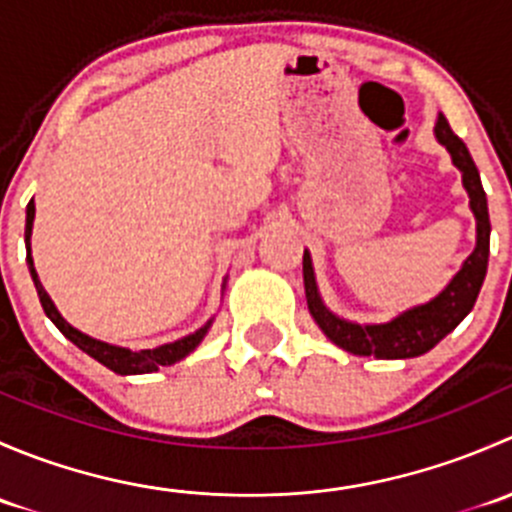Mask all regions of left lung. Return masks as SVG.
Segmentation results:
<instances>
[{
    "label": "left lung",
    "instance_id": "obj_1",
    "mask_svg": "<svg viewBox=\"0 0 512 512\" xmlns=\"http://www.w3.org/2000/svg\"><path fill=\"white\" fill-rule=\"evenodd\" d=\"M433 133H436V141L451 153L453 165L461 170L463 188L471 200L468 205H471V213L476 218V247L463 260L461 270L451 277V282L436 297L404 309L394 319L381 324L349 322V319L334 314L319 294L312 255H309V250H304L302 275L309 314L319 324V329L327 334L329 342H334L349 354L376 356V359H414V356L431 352L446 334H451L468 317V312L476 304L480 287H483L490 255V218L480 173L466 143L451 131L443 113H438Z\"/></svg>",
    "mask_w": 512,
    "mask_h": 512
}]
</instances>
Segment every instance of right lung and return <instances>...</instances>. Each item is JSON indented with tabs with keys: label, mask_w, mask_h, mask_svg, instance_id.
<instances>
[{
	"label": "right lung",
	"mask_w": 512,
	"mask_h": 512,
	"mask_svg": "<svg viewBox=\"0 0 512 512\" xmlns=\"http://www.w3.org/2000/svg\"><path fill=\"white\" fill-rule=\"evenodd\" d=\"M34 213H36L34 200H29V205H27V227H24V242H27V265H29V272H32L36 294H39V302H41V307H44L46 317H49L51 322L56 324V329H59V332L64 334L69 342H74L76 347L81 349V352H86L91 356V359H96L98 364H103L106 369L116 371V374H121V376L151 374V371H158V366H170V364H175V361L185 359V356H188L190 352H195V347L203 342L205 334H208V329L213 327L215 317L208 319L203 327L195 329V332L188 334V337L175 339V342H170V344H160V347H156V349L116 347V344L101 342V339H94V337H89V334L79 332L76 327H71V324L66 322L64 317H61V312L56 309V304L51 302V297L46 294V289H44V285H41L39 275H36V270H34V260H32ZM225 282H227V277H225ZM225 282H223V289H225Z\"/></svg>",
	"instance_id": "right-lung-1"
}]
</instances>
